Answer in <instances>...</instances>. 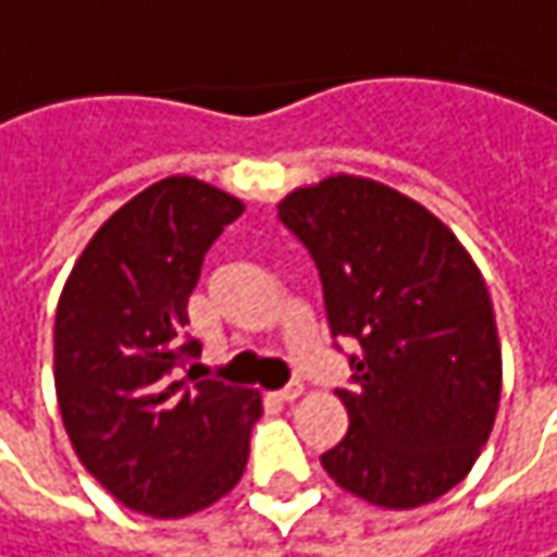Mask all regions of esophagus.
I'll use <instances>...</instances> for the list:
<instances>
[{"label": "esophagus", "instance_id": "esophagus-1", "mask_svg": "<svg viewBox=\"0 0 557 557\" xmlns=\"http://www.w3.org/2000/svg\"><path fill=\"white\" fill-rule=\"evenodd\" d=\"M300 393H304V386H300V383H288V386H282V389L275 393V396H278L282 403H295Z\"/></svg>", "mask_w": 557, "mask_h": 557}]
</instances>
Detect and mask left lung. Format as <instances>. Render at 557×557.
<instances>
[{
	"label": "left lung",
	"mask_w": 557,
	"mask_h": 557,
	"mask_svg": "<svg viewBox=\"0 0 557 557\" xmlns=\"http://www.w3.org/2000/svg\"><path fill=\"white\" fill-rule=\"evenodd\" d=\"M320 269L348 358V434L320 462L345 492L409 510L459 485L500 399V342L479 265L416 199L368 177L320 180L278 202Z\"/></svg>",
	"instance_id": "obj_1"
}]
</instances>
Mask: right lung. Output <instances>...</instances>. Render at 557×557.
<instances>
[{"instance_id": "1", "label": "right lung", "mask_w": 557, "mask_h": 557, "mask_svg": "<svg viewBox=\"0 0 557 557\" xmlns=\"http://www.w3.org/2000/svg\"><path fill=\"white\" fill-rule=\"evenodd\" d=\"M240 212V199L202 180H158L100 224L60 295L65 434L100 485L148 517L196 513L247 469L257 389L182 374L202 348L186 333V300Z\"/></svg>"}]
</instances>
